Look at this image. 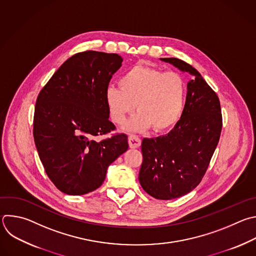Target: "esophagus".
Listing matches in <instances>:
<instances>
[{
    "instance_id": "1",
    "label": "esophagus",
    "mask_w": 256,
    "mask_h": 256,
    "mask_svg": "<svg viewBox=\"0 0 256 256\" xmlns=\"http://www.w3.org/2000/svg\"><path fill=\"white\" fill-rule=\"evenodd\" d=\"M140 144H142V140L138 136L134 134H130L128 136V146L130 148H136L140 146Z\"/></svg>"
}]
</instances>
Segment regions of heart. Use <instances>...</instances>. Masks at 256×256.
Instances as JSON below:
<instances>
[{
    "mask_svg": "<svg viewBox=\"0 0 256 256\" xmlns=\"http://www.w3.org/2000/svg\"><path fill=\"white\" fill-rule=\"evenodd\" d=\"M120 88L106 90V104L112 120L122 124L136 104L138 110L126 124L128 132H144L152 126L164 132L180 120L187 94L184 78L176 72H162L144 65L128 69L120 78Z\"/></svg>",
    "mask_w": 256,
    "mask_h": 256,
    "instance_id": "1",
    "label": "heart"
}]
</instances>
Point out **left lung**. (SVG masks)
<instances>
[{
	"label": "left lung",
	"mask_w": 256,
	"mask_h": 256,
	"mask_svg": "<svg viewBox=\"0 0 256 256\" xmlns=\"http://www.w3.org/2000/svg\"><path fill=\"white\" fill-rule=\"evenodd\" d=\"M192 79L182 116L166 134L144 138L142 188L158 200L180 198L201 182L219 142L222 128L220 102L202 75L178 58H160Z\"/></svg>",
	"instance_id": "left-lung-1"
}]
</instances>
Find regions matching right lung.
I'll return each mask as SVG.
<instances>
[{
    "label": "right lung",
    "mask_w": 256,
    "mask_h": 256,
    "mask_svg": "<svg viewBox=\"0 0 256 256\" xmlns=\"http://www.w3.org/2000/svg\"><path fill=\"white\" fill-rule=\"evenodd\" d=\"M122 63L114 53H77L59 67L38 96L35 144L46 174L67 195L100 188L110 164L128 148L124 134L94 140L116 128L108 120L106 90Z\"/></svg>",
    "instance_id": "obj_1"
}]
</instances>
